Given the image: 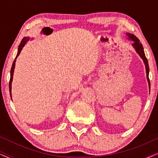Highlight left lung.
<instances>
[{
    "label": "left lung",
    "mask_w": 158,
    "mask_h": 158,
    "mask_svg": "<svg viewBox=\"0 0 158 158\" xmlns=\"http://www.w3.org/2000/svg\"><path fill=\"white\" fill-rule=\"evenodd\" d=\"M127 36L129 37V40H132V46L135 49L136 52H137L138 55L140 56V57L143 60V62L144 63V65H145L146 68V73H147V79H148V83H149V88L150 89V79H149V71H150V68H149V64H148V61L147 60V57H145V55H144V52L143 47H142V43L139 42V40H138L137 36H135L134 34L127 33Z\"/></svg>",
    "instance_id": "left-lung-1"
}]
</instances>
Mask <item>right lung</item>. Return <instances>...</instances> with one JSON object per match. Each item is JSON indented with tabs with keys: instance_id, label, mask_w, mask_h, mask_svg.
Returning a JSON list of instances; mask_svg holds the SVG:
<instances>
[{
	"instance_id": "add662e5",
	"label": "right lung",
	"mask_w": 158,
	"mask_h": 158,
	"mask_svg": "<svg viewBox=\"0 0 158 158\" xmlns=\"http://www.w3.org/2000/svg\"><path fill=\"white\" fill-rule=\"evenodd\" d=\"M29 40V37H24V38H23V40H21V44H19V48H18V52H17L16 57V58H15V60L14 61V62H13V64H12L11 69H10V81H9V90H10V98H11V83H12V81H13V75H14V68H15V64H16V58L18 57V56L19 55V54H20L21 51L22 50L23 47H24V45L26 44V43H27Z\"/></svg>"
}]
</instances>
